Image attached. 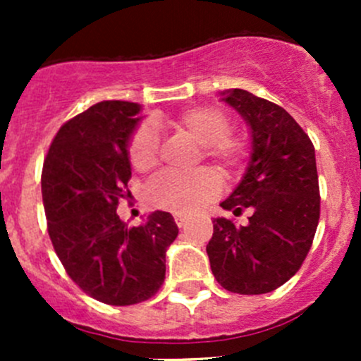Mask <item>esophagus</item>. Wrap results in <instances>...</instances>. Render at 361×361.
<instances>
[{"mask_svg": "<svg viewBox=\"0 0 361 361\" xmlns=\"http://www.w3.org/2000/svg\"><path fill=\"white\" fill-rule=\"evenodd\" d=\"M174 221H176V225L178 227H185V225L188 224V221H190V216H188V214H174Z\"/></svg>", "mask_w": 361, "mask_h": 361, "instance_id": "esophagus-1", "label": "esophagus"}]
</instances>
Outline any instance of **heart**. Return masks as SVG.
Listing matches in <instances>:
<instances>
[{"label": "heart", "instance_id": "heart-1", "mask_svg": "<svg viewBox=\"0 0 361 361\" xmlns=\"http://www.w3.org/2000/svg\"><path fill=\"white\" fill-rule=\"evenodd\" d=\"M178 134L204 148V155L221 169H234L246 154L245 137L231 134V120L213 106H195L167 120ZM160 141L154 123L147 122L130 137L129 154L141 173L152 171L159 162ZM220 190V181L211 171L192 174L162 173L147 187V201L154 207L173 213H192Z\"/></svg>", "mask_w": 361, "mask_h": 361}]
</instances>
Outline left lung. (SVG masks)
I'll use <instances>...</instances> for the list:
<instances>
[{
    "label": "left lung",
    "instance_id": "8db88e82",
    "mask_svg": "<svg viewBox=\"0 0 361 361\" xmlns=\"http://www.w3.org/2000/svg\"><path fill=\"white\" fill-rule=\"evenodd\" d=\"M250 129L248 166L220 204L234 214L250 207L248 225L214 218L207 243L211 271L225 290L260 295L285 285L311 250L319 220L314 147L288 111L243 89L221 90Z\"/></svg>",
    "mask_w": 361,
    "mask_h": 361
}]
</instances>
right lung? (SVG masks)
<instances>
[{
  "mask_svg": "<svg viewBox=\"0 0 361 361\" xmlns=\"http://www.w3.org/2000/svg\"><path fill=\"white\" fill-rule=\"evenodd\" d=\"M141 104L101 101L64 123L43 164L49 235L68 276L96 300L130 305L157 293L166 251L178 235L171 213L154 211L140 227L116 214L127 199L129 145Z\"/></svg>",
  "mask_w": 361,
  "mask_h": 361,
  "instance_id": "right-lung-1",
  "label": "right lung"
}]
</instances>
